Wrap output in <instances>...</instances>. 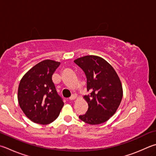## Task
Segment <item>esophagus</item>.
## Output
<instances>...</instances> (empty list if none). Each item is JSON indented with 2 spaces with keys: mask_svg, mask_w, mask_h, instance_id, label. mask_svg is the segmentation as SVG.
Segmentation results:
<instances>
[{
  "mask_svg": "<svg viewBox=\"0 0 156 156\" xmlns=\"http://www.w3.org/2000/svg\"><path fill=\"white\" fill-rule=\"evenodd\" d=\"M76 98V95L73 94V95L69 98V100H74Z\"/></svg>",
  "mask_w": 156,
  "mask_h": 156,
  "instance_id": "1",
  "label": "esophagus"
}]
</instances>
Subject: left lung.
Here are the masks:
<instances>
[{"instance_id": "8db88e82", "label": "left lung", "mask_w": 156, "mask_h": 156, "mask_svg": "<svg viewBox=\"0 0 156 156\" xmlns=\"http://www.w3.org/2000/svg\"><path fill=\"white\" fill-rule=\"evenodd\" d=\"M74 63L85 73L90 92L84 97L89 105L87 111L79 118L90 125L104 123L116 112L122 100L120 79L114 68L100 56H84Z\"/></svg>"}]
</instances>
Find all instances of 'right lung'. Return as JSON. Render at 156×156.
Returning <instances> with one entry per match:
<instances>
[{"label": "right lung", "instance_id": "add662e5", "mask_svg": "<svg viewBox=\"0 0 156 156\" xmlns=\"http://www.w3.org/2000/svg\"><path fill=\"white\" fill-rule=\"evenodd\" d=\"M59 66V62L44 60L28 71L20 82L19 105L34 123L42 125L52 123L58 117L64 105L52 80Z\"/></svg>", "mask_w": 156, "mask_h": 156}]
</instances>
